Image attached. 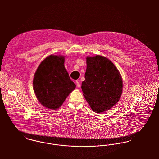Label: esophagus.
<instances>
[{"label": "esophagus", "instance_id": "1", "mask_svg": "<svg viewBox=\"0 0 159 159\" xmlns=\"http://www.w3.org/2000/svg\"><path fill=\"white\" fill-rule=\"evenodd\" d=\"M76 86H77V87L78 88H80V86H81V85H80V82H79V81H76Z\"/></svg>", "mask_w": 159, "mask_h": 159}]
</instances>
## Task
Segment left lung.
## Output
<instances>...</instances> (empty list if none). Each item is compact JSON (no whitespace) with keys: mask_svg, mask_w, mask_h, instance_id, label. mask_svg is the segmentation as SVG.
I'll list each match as a JSON object with an SVG mask.
<instances>
[{"mask_svg":"<svg viewBox=\"0 0 159 159\" xmlns=\"http://www.w3.org/2000/svg\"><path fill=\"white\" fill-rule=\"evenodd\" d=\"M85 80L82 82L83 95L96 113L110 110L119 100L123 88L121 75L108 58L87 56Z\"/></svg>","mask_w":159,"mask_h":159,"instance_id":"obj_1","label":"left lung"}]
</instances>
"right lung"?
I'll return each instance as SVG.
<instances>
[{
	"instance_id": "add662e5",
	"label": "right lung",
	"mask_w": 159,
	"mask_h": 159,
	"mask_svg": "<svg viewBox=\"0 0 159 159\" xmlns=\"http://www.w3.org/2000/svg\"><path fill=\"white\" fill-rule=\"evenodd\" d=\"M64 62L65 56L49 55L40 63L34 74V91L39 102L48 109L59 108L76 88Z\"/></svg>"
}]
</instances>
